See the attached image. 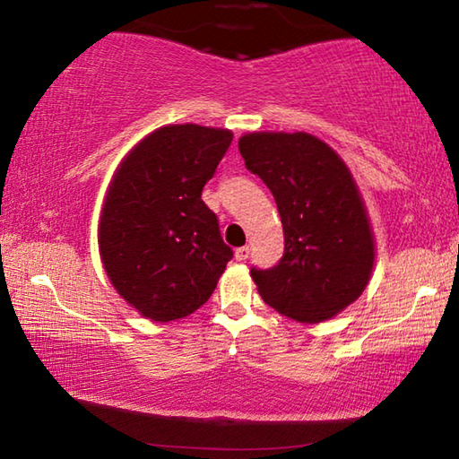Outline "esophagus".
Listing matches in <instances>:
<instances>
[{"label": "esophagus", "instance_id": "1", "mask_svg": "<svg viewBox=\"0 0 459 459\" xmlns=\"http://www.w3.org/2000/svg\"><path fill=\"white\" fill-rule=\"evenodd\" d=\"M248 255H251V248H248V247H238L237 251H235V259L237 261H247Z\"/></svg>", "mask_w": 459, "mask_h": 459}]
</instances>
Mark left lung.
I'll return each instance as SVG.
<instances>
[{"label":"left lung","instance_id":"1","mask_svg":"<svg viewBox=\"0 0 459 459\" xmlns=\"http://www.w3.org/2000/svg\"><path fill=\"white\" fill-rule=\"evenodd\" d=\"M247 169L275 198L285 251L271 269H251L267 306L299 324L346 309L370 281L375 235L344 160L306 131H255L238 139Z\"/></svg>","mask_w":459,"mask_h":459}]
</instances>
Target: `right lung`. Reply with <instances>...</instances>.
Wrapping results in <instances>:
<instances>
[{"mask_svg":"<svg viewBox=\"0 0 459 459\" xmlns=\"http://www.w3.org/2000/svg\"><path fill=\"white\" fill-rule=\"evenodd\" d=\"M232 131L196 123L152 131L115 169L99 221L108 281L153 322L204 306L232 259L202 188L227 153Z\"/></svg>","mask_w":459,"mask_h":459,"instance_id":"add662e5","label":"right lung"}]
</instances>
